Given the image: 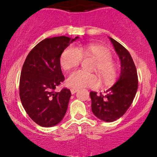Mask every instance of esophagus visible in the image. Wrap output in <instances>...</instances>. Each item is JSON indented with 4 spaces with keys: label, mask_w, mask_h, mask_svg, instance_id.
I'll list each match as a JSON object with an SVG mask.
<instances>
[{
    "label": "esophagus",
    "mask_w": 157,
    "mask_h": 157,
    "mask_svg": "<svg viewBox=\"0 0 157 157\" xmlns=\"http://www.w3.org/2000/svg\"><path fill=\"white\" fill-rule=\"evenodd\" d=\"M71 92L72 94H74V93H76L77 92V89H74V88H71Z\"/></svg>",
    "instance_id": "esophagus-1"
}]
</instances>
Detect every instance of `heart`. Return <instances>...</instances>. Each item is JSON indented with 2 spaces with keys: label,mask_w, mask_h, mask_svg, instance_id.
I'll return each instance as SVG.
<instances>
[{
  "label": "heart",
  "mask_w": 157,
  "mask_h": 157,
  "mask_svg": "<svg viewBox=\"0 0 157 157\" xmlns=\"http://www.w3.org/2000/svg\"><path fill=\"white\" fill-rule=\"evenodd\" d=\"M112 53L108 48L97 44H86L78 48L67 47L61 54L60 58L61 66L66 71L77 67L83 58H93L96 61L94 70L97 71L103 81L109 83L113 81L118 73V66L112 60ZM70 87L83 89L96 87L99 84L96 76L85 71H77L71 73L66 80Z\"/></svg>",
  "instance_id": "b5f03b06"
}]
</instances>
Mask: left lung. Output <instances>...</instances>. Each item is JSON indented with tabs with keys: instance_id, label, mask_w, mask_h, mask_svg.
I'll use <instances>...</instances> for the list:
<instances>
[{
	"instance_id": "obj_1",
	"label": "left lung",
	"mask_w": 157,
	"mask_h": 157,
	"mask_svg": "<svg viewBox=\"0 0 157 157\" xmlns=\"http://www.w3.org/2000/svg\"><path fill=\"white\" fill-rule=\"evenodd\" d=\"M121 61V73L118 81L108 90L106 94L90 92L91 109L99 119L112 122L123 116L131 106L138 86L135 64L128 51L117 41L109 37Z\"/></svg>"
}]
</instances>
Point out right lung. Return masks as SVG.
<instances>
[{
  "label": "right lung",
  "mask_w": 157,
  "mask_h": 157,
  "mask_svg": "<svg viewBox=\"0 0 157 157\" xmlns=\"http://www.w3.org/2000/svg\"><path fill=\"white\" fill-rule=\"evenodd\" d=\"M78 38L62 36L44 39L25 60L20 80V100L31 119L42 127L58 124L67 112L71 91L67 88L55 90L64 80L61 54Z\"/></svg>",
  "instance_id": "obj_1"
}]
</instances>
